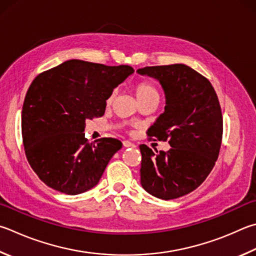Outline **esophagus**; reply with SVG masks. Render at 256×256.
I'll use <instances>...</instances> for the list:
<instances>
[{
    "instance_id": "esophagus-1",
    "label": "esophagus",
    "mask_w": 256,
    "mask_h": 256,
    "mask_svg": "<svg viewBox=\"0 0 256 256\" xmlns=\"http://www.w3.org/2000/svg\"><path fill=\"white\" fill-rule=\"evenodd\" d=\"M123 146L124 148H134V146H136V144L130 142V141H123Z\"/></svg>"
}]
</instances>
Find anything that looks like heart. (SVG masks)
<instances>
[{
    "label": "heart",
    "mask_w": 256,
    "mask_h": 256,
    "mask_svg": "<svg viewBox=\"0 0 256 256\" xmlns=\"http://www.w3.org/2000/svg\"><path fill=\"white\" fill-rule=\"evenodd\" d=\"M136 95L138 103L143 100H151V98L159 100V97H160L159 92L156 90V88L148 82L138 84V85L136 87ZM112 100H113V94L108 98V103H110Z\"/></svg>",
    "instance_id": "b5f03b06"
}]
</instances>
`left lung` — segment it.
Wrapping results in <instances>:
<instances>
[{
	"mask_svg": "<svg viewBox=\"0 0 256 256\" xmlns=\"http://www.w3.org/2000/svg\"><path fill=\"white\" fill-rule=\"evenodd\" d=\"M136 72L154 78L164 90V112L148 133L159 141L168 140L171 146L156 154L141 144V184L156 198H179L198 188L215 166L222 136L218 97L207 78L184 64Z\"/></svg>",
	"mask_w": 256,
	"mask_h": 256,
	"instance_id": "left-lung-1",
	"label": "left lung"
}]
</instances>
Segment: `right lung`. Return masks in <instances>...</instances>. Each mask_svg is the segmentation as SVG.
<instances>
[{
  "mask_svg": "<svg viewBox=\"0 0 256 256\" xmlns=\"http://www.w3.org/2000/svg\"><path fill=\"white\" fill-rule=\"evenodd\" d=\"M133 72L125 64L72 59L34 78L22 108V138L31 168L48 187L78 194L100 182L122 143L88 142L86 120L104 115L114 88Z\"/></svg>",
  "mask_w": 256,
  "mask_h": 256,
  "instance_id": "obj_1",
  "label": "right lung"
}]
</instances>
